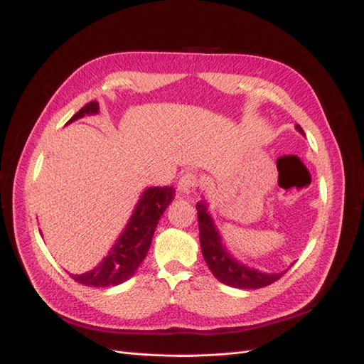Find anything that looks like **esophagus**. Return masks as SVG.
Returning a JSON list of instances; mask_svg holds the SVG:
<instances>
[{"label":"esophagus","mask_w":364,"mask_h":364,"mask_svg":"<svg viewBox=\"0 0 364 364\" xmlns=\"http://www.w3.org/2000/svg\"><path fill=\"white\" fill-rule=\"evenodd\" d=\"M198 188V176L193 172H186L180 176L178 181V192L184 196H189Z\"/></svg>","instance_id":"1"}]
</instances>
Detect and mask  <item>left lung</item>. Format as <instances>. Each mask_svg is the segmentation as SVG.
I'll list each match as a JSON object with an SVG mask.
<instances>
[{"mask_svg": "<svg viewBox=\"0 0 364 364\" xmlns=\"http://www.w3.org/2000/svg\"><path fill=\"white\" fill-rule=\"evenodd\" d=\"M296 129L305 136L300 124H296ZM196 210H198L201 252L205 264L209 265L210 272L220 282L233 288L255 289L272 285L287 273V269L280 273H262L256 268H250L236 261L223 245L221 235L218 232L210 213L207 212V203L204 200L196 203Z\"/></svg>", "mask_w": 364, "mask_h": 364, "instance_id": "obj_1", "label": "left lung"}]
</instances>
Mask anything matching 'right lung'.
<instances>
[{
  "mask_svg": "<svg viewBox=\"0 0 364 364\" xmlns=\"http://www.w3.org/2000/svg\"><path fill=\"white\" fill-rule=\"evenodd\" d=\"M97 112L99 103L92 100L87 103L85 107H82L68 120V123L84 117L87 114ZM173 196L175 189L171 186L148 188L143 192L127 227L117 237L116 244L112 245L107 257H103V261L92 272L84 274H71V277L82 285L97 288L119 285L132 277L143 262V259L146 257L155 227H157L161 215L173 200Z\"/></svg>",
  "mask_w": 364,
  "mask_h": 364,
  "instance_id": "obj_1",
  "label": "right lung"
}]
</instances>
